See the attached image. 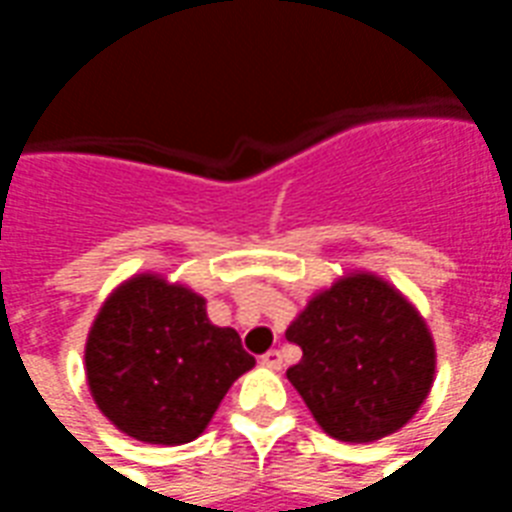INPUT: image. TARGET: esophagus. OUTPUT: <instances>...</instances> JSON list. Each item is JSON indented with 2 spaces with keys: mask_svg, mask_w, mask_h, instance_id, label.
I'll return each mask as SVG.
<instances>
[{
  "mask_svg": "<svg viewBox=\"0 0 512 512\" xmlns=\"http://www.w3.org/2000/svg\"><path fill=\"white\" fill-rule=\"evenodd\" d=\"M260 365L268 367V370H282V354L279 351H268V354L260 356Z\"/></svg>",
  "mask_w": 512,
  "mask_h": 512,
  "instance_id": "esophagus-1",
  "label": "esophagus"
}]
</instances>
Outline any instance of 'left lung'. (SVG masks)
Returning a JSON list of instances; mask_svg holds the SVG:
<instances>
[{"label":"left lung","instance_id":"left-lung-1","mask_svg":"<svg viewBox=\"0 0 512 512\" xmlns=\"http://www.w3.org/2000/svg\"><path fill=\"white\" fill-rule=\"evenodd\" d=\"M285 337L301 348L288 381L332 439L370 444L406 428L436 378L422 312L373 271H345L315 290Z\"/></svg>","mask_w":512,"mask_h":512}]
</instances>
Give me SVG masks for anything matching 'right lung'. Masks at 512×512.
I'll return each mask as SVG.
<instances>
[{
  "instance_id": "add662e5",
  "label": "right lung",
  "mask_w": 512,
  "mask_h": 512,
  "mask_svg": "<svg viewBox=\"0 0 512 512\" xmlns=\"http://www.w3.org/2000/svg\"><path fill=\"white\" fill-rule=\"evenodd\" d=\"M252 367L238 332L211 323L205 296L156 271L123 279L84 343L98 411L120 433L164 447L197 439Z\"/></svg>"
}]
</instances>
